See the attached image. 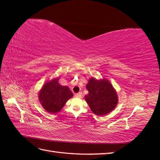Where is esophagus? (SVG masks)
I'll list each match as a JSON object with an SVG mask.
<instances>
[{
  "label": "esophagus",
  "instance_id": "esophagus-1",
  "mask_svg": "<svg viewBox=\"0 0 160 160\" xmlns=\"http://www.w3.org/2000/svg\"><path fill=\"white\" fill-rule=\"evenodd\" d=\"M81 96H82V93H81V92H79V93H78L76 94V98H81Z\"/></svg>",
  "mask_w": 160,
  "mask_h": 160
}]
</instances>
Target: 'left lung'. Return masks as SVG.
<instances>
[{
  "mask_svg": "<svg viewBox=\"0 0 160 160\" xmlns=\"http://www.w3.org/2000/svg\"><path fill=\"white\" fill-rule=\"evenodd\" d=\"M89 93L84 99L91 110L98 116L109 113L116 107L118 97L116 91L106 78L97 80L91 78L86 85Z\"/></svg>",
  "mask_w": 160,
  "mask_h": 160,
  "instance_id": "left-lung-1",
  "label": "left lung"
}]
</instances>
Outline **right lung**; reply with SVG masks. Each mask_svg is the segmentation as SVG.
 I'll return each instance as SVG.
<instances>
[{
	"label": "right lung",
	"mask_w": 160,
	"mask_h": 160,
	"mask_svg": "<svg viewBox=\"0 0 160 160\" xmlns=\"http://www.w3.org/2000/svg\"><path fill=\"white\" fill-rule=\"evenodd\" d=\"M60 78H54L46 82L38 94L40 104L51 114L60 111L67 102L73 96L69 87L59 83Z\"/></svg>",
	"instance_id": "add662e5"
}]
</instances>
